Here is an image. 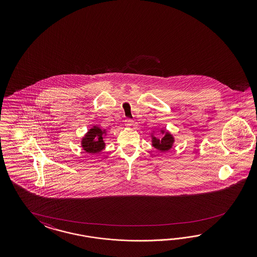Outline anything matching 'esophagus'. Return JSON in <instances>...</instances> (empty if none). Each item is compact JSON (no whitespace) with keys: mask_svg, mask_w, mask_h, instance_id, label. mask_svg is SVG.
<instances>
[{"mask_svg":"<svg viewBox=\"0 0 257 257\" xmlns=\"http://www.w3.org/2000/svg\"><path fill=\"white\" fill-rule=\"evenodd\" d=\"M133 123H134V120L131 119V118H127V119H125V124L126 126H132Z\"/></svg>","mask_w":257,"mask_h":257,"instance_id":"1","label":"esophagus"}]
</instances>
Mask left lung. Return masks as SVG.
<instances>
[{
  "mask_svg": "<svg viewBox=\"0 0 257 257\" xmlns=\"http://www.w3.org/2000/svg\"><path fill=\"white\" fill-rule=\"evenodd\" d=\"M160 132L165 134L163 138L161 140H158L155 137H153L152 142H153V146L155 148L161 151V152H166L169 151L172 147V144L174 142V139L171 136L170 133L165 132V130H160Z\"/></svg>",
  "mask_w": 257,
  "mask_h": 257,
  "instance_id": "left-lung-1",
  "label": "left lung"
}]
</instances>
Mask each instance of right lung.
I'll return each mask as SVG.
<instances>
[{
	"label": "right lung",
	"instance_id": "right-lung-1",
	"mask_svg": "<svg viewBox=\"0 0 257 257\" xmlns=\"http://www.w3.org/2000/svg\"><path fill=\"white\" fill-rule=\"evenodd\" d=\"M105 130H101L97 126L89 129L86 136L82 140V147L88 154H97L102 151L105 147L103 141V135Z\"/></svg>",
	"mask_w": 257,
	"mask_h": 257
}]
</instances>
